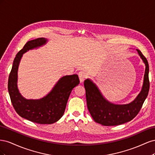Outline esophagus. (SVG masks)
<instances>
[{
  "mask_svg": "<svg viewBox=\"0 0 155 155\" xmlns=\"http://www.w3.org/2000/svg\"><path fill=\"white\" fill-rule=\"evenodd\" d=\"M78 76H79V81H80L81 83L83 82L84 80H85V78H87V74H86L85 72H79Z\"/></svg>",
  "mask_w": 155,
  "mask_h": 155,
  "instance_id": "obj_1",
  "label": "esophagus"
}]
</instances>
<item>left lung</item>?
Here are the masks:
<instances>
[{
  "label": "left lung",
  "instance_id": "8db88e82",
  "mask_svg": "<svg viewBox=\"0 0 155 155\" xmlns=\"http://www.w3.org/2000/svg\"><path fill=\"white\" fill-rule=\"evenodd\" d=\"M145 64L142 91L136 99L129 104L116 105L103 96L97 86L89 79L84 81L88 110L96 122L105 126H114L132 120L141 109L149 90V64L147 59L137 50Z\"/></svg>",
  "mask_w": 155,
  "mask_h": 155
}]
</instances>
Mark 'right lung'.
<instances>
[{"label": "right lung", "instance_id": "1", "mask_svg": "<svg viewBox=\"0 0 155 155\" xmlns=\"http://www.w3.org/2000/svg\"><path fill=\"white\" fill-rule=\"evenodd\" d=\"M47 40L37 38L28 41L14 59L9 76L8 88L12 104L17 113L23 118L39 124H51L63 116L72 89L79 83L76 74L61 78L48 94L39 100H26L17 88V71L22 54L28 50L45 45Z\"/></svg>", "mask_w": 155, "mask_h": 155}]
</instances>
